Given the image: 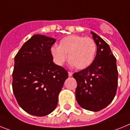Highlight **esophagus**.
<instances>
[{"label": "esophagus", "instance_id": "esophagus-1", "mask_svg": "<svg viewBox=\"0 0 130 130\" xmlns=\"http://www.w3.org/2000/svg\"><path fill=\"white\" fill-rule=\"evenodd\" d=\"M68 74H69V76L71 77V76H73V73H71V72H68Z\"/></svg>", "mask_w": 130, "mask_h": 130}]
</instances>
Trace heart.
I'll return each mask as SVG.
<instances>
[{
  "mask_svg": "<svg viewBox=\"0 0 130 130\" xmlns=\"http://www.w3.org/2000/svg\"><path fill=\"white\" fill-rule=\"evenodd\" d=\"M96 44L89 37L71 35L65 37L59 42V46H53L50 53L54 61L62 65L69 59L71 65L79 70L85 69L92 65L96 54Z\"/></svg>",
  "mask_w": 130,
  "mask_h": 130,
  "instance_id": "b5f03b06",
  "label": "heart"
}]
</instances>
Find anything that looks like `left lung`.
Listing matches in <instances>:
<instances>
[{"instance_id": "8db88e82", "label": "left lung", "mask_w": 130, "mask_h": 130, "mask_svg": "<svg viewBox=\"0 0 130 130\" xmlns=\"http://www.w3.org/2000/svg\"><path fill=\"white\" fill-rule=\"evenodd\" d=\"M97 45V54L88 68L73 74L77 82L75 95L82 108L98 112L112 102L118 86L117 59L109 44L91 31Z\"/></svg>"}]
</instances>
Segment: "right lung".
<instances>
[{
    "mask_svg": "<svg viewBox=\"0 0 130 130\" xmlns=\"http://www.w3.org/2000/svg\"><path fill=\"white\" fill-rule=\"evenodd\" d=\"M56 39L34 35L14 58L12 89L18 104L30 115L44 117L57 107L68 73L53 62L50 53Z\"/></svg>",
    "mask_w": 130,
    "mask_h": 130,
    "instance_id": "add662e5",
    "label": "right lung"
}]
</instances>
